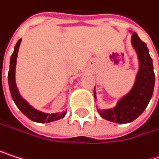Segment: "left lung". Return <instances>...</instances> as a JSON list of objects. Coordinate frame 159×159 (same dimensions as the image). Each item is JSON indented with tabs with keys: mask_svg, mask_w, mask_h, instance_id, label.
Here are the masks:
<instances>
[{
	"mask_svg": "<svg viewBox=\"0 0 159 159\" xmlns=\"http://www.w3.org/2000/svg\"><path fill=\"white\" fill-rule=\"evenodd\" d=\"M131 43L139 58V70L134 86L126 96L118 101L116 107L99 110L102 118L118 124L132 122L143 113L152 98L155 87L153 60L146 43L139 38L136 32L132 34ZM95 94L94 91L96 99Z\"/></svg>",
	"mask_w": 159,
	"mask_h": 159,
	"instance_id": "left-lung-1",
	"label": "left lung"
}]
</instances>
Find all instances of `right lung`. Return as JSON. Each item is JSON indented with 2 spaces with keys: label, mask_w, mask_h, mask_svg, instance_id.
<instances>
[{
  "label": "right lung",
  "mask_w": 159,
  "mask_h": 159,
  "mask_svg": "<svg viewBox=\"0 0 159 159\" xmlns=\"http://www.w3.org/2000/svg\"><path fill=\"white\" fill-rule=\"evenodd\" d=\"M21 39L17 41L14 53L11 56L10 58V69L8 71V84H9V89L10 92L12 95V98L16 103V105L18 107V109L30 120L38 123H49L53 122L56 120H58L60 118H63L66 115L65 112L61 113H56V114H45L43 112H40L33 107H31L19 94L16 85V80H15V72H16V57H17V53H18V48L20 45Z\"/></svg>",
  "instance_id": "1"
}]
</instances>
